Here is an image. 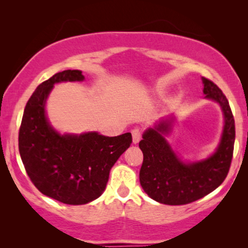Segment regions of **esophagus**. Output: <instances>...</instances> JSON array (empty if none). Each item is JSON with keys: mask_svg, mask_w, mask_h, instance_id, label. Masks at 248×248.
I'll return each instance as SVG.
<instances>
[{"mask_svg": "<svg viewBox=\"0 0 248 248\" xmlns=\"http://www.w3.org/2000/svg\"><path fill=\"white\" fill-rule=\"evenodd\" d=\"M131 133H132V141L134 144H137L138 142L140 141L141 139V130L139 128H134L131 130Z\"/></svg>", "mask_w": 248, "mask_h": 248, "instance_id": "34e87169", "label": "esophagus"}]
</instances>
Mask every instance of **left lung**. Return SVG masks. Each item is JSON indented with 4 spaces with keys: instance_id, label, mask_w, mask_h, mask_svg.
<instances>
[{
    "instance_id": "8db88e82",
    "label": "left lung",
    "mask_w": 248,
    "mask_h": 248,
    "mask_svg": "<svg viewBox=\"0 0 248 248\" xmlns=\"http://www.w3.org/2000/svg\"><path fill=\"white\" fill-rule=\"evenodd\" d=\"M205 98L220 105L224 127L215 153L197 162H184L174 152L166 136L173 129L175 117L163 118L145 130L139 146L143 153L140 184L150 198L159 203L187 204L207 196L223 183L232 162L235 124L225 95L215 83L202 78Z\"/></svg>"
}]
</instances>
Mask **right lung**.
<instances>
[{"mask_svg": "<svg viewBox=\"0 0 248 248\" xmlns=\"http://www.w3.org/2000/svg\"><path fill=\"white\" fill-rule=\"evenodd\" d=\"M82 81V71L65 70L41 83L26 104L18 134L20 157L37 189L74 205L103 194L111 167L132 142L130 132L117 137L95 131L61 134L50 124L46 102L54 84Z\"/></svg>", "mask_w": 248, "mask_h": 248, "instance_id": "right-lung-1", "label": "right lung"}]
</instances>
